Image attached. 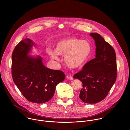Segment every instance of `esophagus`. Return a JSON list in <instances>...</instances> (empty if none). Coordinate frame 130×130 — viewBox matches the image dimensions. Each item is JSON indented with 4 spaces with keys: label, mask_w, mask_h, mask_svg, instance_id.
Segmentation results:
<instances>
[{
    "label": "esophagus",
    "mask_w": 130,
    "mask_h": 130,
    "mask_svg": "<svg viewBox=\"0 0 130 130\" xmlns=\"http://www.w3.org/2000/svg\"><path fill=\"white\" fill-rule=\"evenodd\" d=\"M66 78L68 80H72L73 79V77L70 75H67L66 76Z\"/></svg>",
    "instance_id": "1"
}]
</instances>
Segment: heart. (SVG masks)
Returning <instances> with one entry per match:
<instances>
[{
  "label": "heart",
  "mask_w": 130,
  "mask_h": 130,
  "mask_svg": "<svg viewBox=\"0 0 130 130\" xmlns=\"http://www.w3.org/2000/svg\"><path fill=\"white\" fill-rule=\"evenodd\" d=\"M91 51V47L88 41L77 38L62 39L55 43L54 50H47L48 54L54 59H58L57 55H65V64L74 69L80 68L87 63Z\"/></svg>",
  "instance_id": "b5f03b06"
}]
</instances>
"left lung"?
<instances>
[{"label": "left lung", "instance_id": "1", "mask_svg": "<svg viewBox=\"0 0 130 130\" xmlns=\"http://www.w3.org/2000/svg\"><path fill=\"white\" fill-rule=\"evenodd\" d=\"M95 41L96 58L86 63L82 70L73 76L82 83L80 99L86 103L103 100L117 78L116 53L113 47L98 33H90Z\"/></svg>", "mask_w": 130, "mask_h": 130}]
</instances>
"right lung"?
Here are the masks:
<instances>
[{
	"label": "right lung",
	"instance_id": "obj_1",
	"mask_svg": "<svg viewBox=\"0 0 130 130\" xmlns=\"http://www.w3.org/2000/svg\"><path fill=\"white\" fill-rule=\"evenodd\" d=\"M33 45L30 39H25L15 46L12 54V76L28 101L44 103L52 98L56 86L64 81L65 75L61 70L45 67L40 57H29Z\"/></svg>",
	"mask_w": 130,
	"mask_h": 130
}]
</instances>
